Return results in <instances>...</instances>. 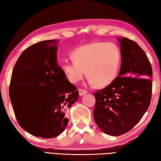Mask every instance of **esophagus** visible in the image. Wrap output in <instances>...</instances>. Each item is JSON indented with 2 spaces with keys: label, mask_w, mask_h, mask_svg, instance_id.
<instances>
[{
  "label": "esophagus",
  "mask_w": 161,
  "mask_h": 161,
  "mask_svg": "<svg viewBox=\"0 0 161 161\" xmlns=\"http://www.w3.org/2000/svg\"><path fill=\"white\" fill-rule=\"evenodd\" d=\"M88 93V91L84 90V89H82V88H80V90H79V93H80V96H83L84 95Z\"/></svg>",
  "instance_id": "obj_1"
}]
</instances>
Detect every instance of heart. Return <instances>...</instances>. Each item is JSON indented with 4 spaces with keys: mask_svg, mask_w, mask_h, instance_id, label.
<instances>
[{
    "mask_svg": "<svg viewBox=\"0 0 161 161\" xmlns=\"http://www.w3.org/2000/svg\"><path fill=\"white\" fill-rule=\"evenodd\" d=\"M70 56L73 61L61 64L68 80L76 84L86 70L90 83L97 87L108 86L115 80L121 62L120 50L114 43L86 44L74 50Z\"/></svg>",
    "mask_w": 161,
    "mask_h": 161,
    "instance_id": "obj_1",
    "label": "heart"
}]
</instances>
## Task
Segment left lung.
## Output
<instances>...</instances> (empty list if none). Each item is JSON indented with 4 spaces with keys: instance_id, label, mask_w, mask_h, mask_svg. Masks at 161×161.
<instances>
[{
    "instance_id": "left-lung-1",
    "label": "left lung",
    "mask_w": 161,
    "mask_h": 161,
    "mask_svg": "<svg viewBox=\"0 0 161 161\" xmlns=\"http://www.w3.org/2000/svg\"><path fill=\"white\" fill-rule=\"evenodd\" d=\"M121 68L115 80L94 93L95 122L102 131L118 136L131 130L147 110L152 98V68L145 53L126 37L118 38Z\"/></svg>"
}]
</instances>
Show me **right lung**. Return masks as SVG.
<instances>
[{"label":"right lung","instance_id":"right-lung-1","mask_svg":"<svg viewBox=\"0 0 161 161\" xmlns=\"http://www.w3.org/2000/svg\"><path fill=\"white\" fill-rule=\"evenodd\" d=\"M59 40L30 46L20 54L12 71L9 97L19 125L43 138L60 135L68 123L65 116L77 100L79 91L59 66Z\"/></svg>","mask_w":161,"mask_h":161}]
</instances>
